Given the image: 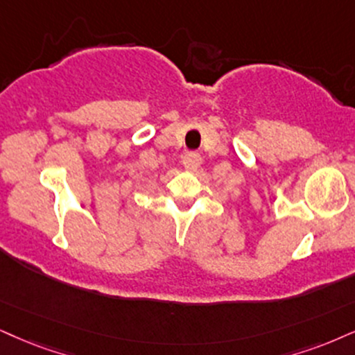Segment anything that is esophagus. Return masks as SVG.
<instances>
[{
  "mask_svg": "<svg viewBox=\"0 0 355 355\" xmlns=\"http://www.w3.org/2000/svg\"><path fill=\"white\" fill-rule=\"evenodd\" d=\"M182 164H184L186 171L194 173V171L198 169L200 164V156L199 155H187V156H184V159H182Z\"/></svg>",
  "mask_w": 355,
  "mask_h": 355,
  "instance_id": "esophagus-1",
  "label": "esophagus"
}]
</instances>
